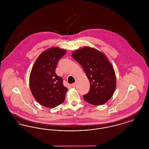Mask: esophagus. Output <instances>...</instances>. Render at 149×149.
Returning <instances> with one entry per match:
<instances>
[{
    "mask_svg": "<svg viewBox=\"0 0 149 149\" xmlns=\"http://www.w3.org/2000/svg\"><path fill=\"white\" fill-rule=\"evenodd\" d=\"M76 85H77V83H74L72 84L71 86H72V87H75V86H76Z\"/></svg>",
    "mask_w": 149,
    "mask_h": 149,
    "instance_id": "obj_1",
    "label": "esophagus"
}]
</instances>
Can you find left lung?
I'll return each instance as SVG.
<instances>
[{"label": "left lung", "mask_w": 149, "mask_h": 149, "mask_svg": "<svg viewBox=\"0 0 149 149\" xmlns=\"http://www.w3.org/2000/svg\"><path fill=\"white\" fill-rule=\"evenodd\" d=\"M72 57L81 65L90 83V90L83 96L84 99L96 106L106 103L116 87L115 72L106 55L86 46L74 51Z\"/></svg>", "instance_id": "obj_1"}]
</instances>
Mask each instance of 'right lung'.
I'll list each match as a JSON object with an SVG mask.
<instances>
[{"label":"right lung","mask_w":149,"mask_h":149,"mask_svg":"<svg viewBox=\"0 0 149 149\" xmlns=\"http://www.w3.org/2000/svg\"><path fill=\"white\" fill-rule=\"evenodd\" d=\"M65 50L52 47L42 52L32 67L29 76V87L34 98L43 106L53 108L63 103L68 89L63 78L55 72L58 60Z\"/></svg>","instance_id":"1"}]
</instances>
